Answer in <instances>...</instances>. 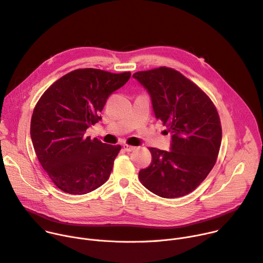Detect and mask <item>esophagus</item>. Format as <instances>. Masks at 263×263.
<instances>
[{"mask_svg": "<svg viewBox=\"0 0 263 263\" xmlns=\"http://www.w3.org/2000/svg\"><path fill=\"white\" fill-rule=\"evenodd\" d=\"M123 148L126 152H133V151L136 149V146H132V145H128V144H123Z\"/></svg>", "mask_w": 263, "mask_h": 263, "instance_id": "esophagus-1", "label": "esophagus"}]
</instances>
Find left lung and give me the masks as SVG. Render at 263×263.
I'll return each mask as SVG.
<instances>
[{
    "label": "left lung",
    "instance_id": "left-lung-1",
    "mask_svg": "<svg viewBox=\"0 0 263 263\" xmlns=\"http://www.w3.org/2000/svg\"><path fill=\"white\" fill-rule=\"evenodd\" d=\"M148 91L155 117L172 134L171 151L149 147L152 163L139 172L148 191L178 198L195 191L214 167L222 129L210 97L182 73L159 67L133 74Z\"/></svg>",
    "mask_w": 263,
    "mask_h": 263
}]
</instances>
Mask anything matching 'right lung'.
I'll list each match as a JSON object with an SVG mask.
<instances>
[{
	"label": "right lung",
	"mask_w": 263,
	"mask_h": 263,
	"mask_svg": "<svg viewBox=\"0 0 263 263\" xmlns=\"http://www.w3.org/2000/svg\"><path fill=\"white\" fill-rule=\"evenodd\" d=\"M129 78V71L76 69L57 80L37 101L30 137L40 163L58 189L84 195L109 178L121 146L90 139L85 132L99 122L107 98Z\"/></svg>",
	"instance_id": "1"
}]
</instances>
